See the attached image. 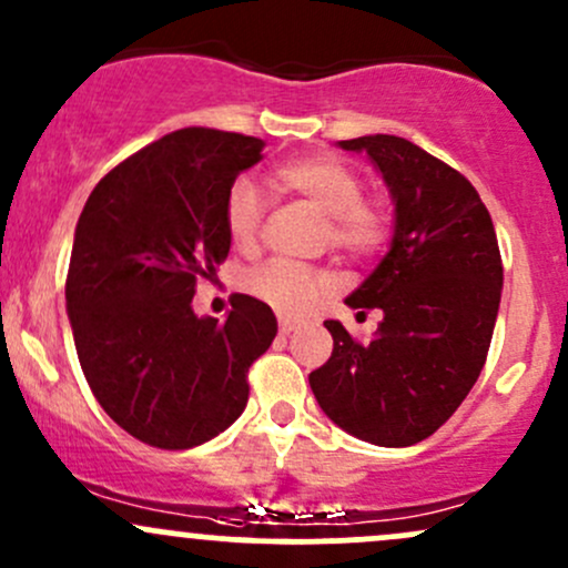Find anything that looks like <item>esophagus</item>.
<instances>
[{
  "instance_id": "1",
  "label": "esophagus",
  "mask_w": 568,
  "mask_h": 568,
  "mask_svg": "<svg viewBox=\"0 0 568 568\" xmlns=\"http://www.w3.org/2000/svg\"><path fill=\"white\" fill-rule=\"evenodd\" d=\"M278 331L284 335H290L292 331H297V322L290 320V316H278Z\"/></svg>"
}]
</instances>
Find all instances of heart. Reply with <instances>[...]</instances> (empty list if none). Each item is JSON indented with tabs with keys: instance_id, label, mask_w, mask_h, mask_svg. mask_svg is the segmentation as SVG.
Masks as SVG:
<instances>
[{
	"instance_id": "1",
	"label": "heart",
	"mask_w": 568,
	"mask_h": 568,
	"mask_svg": "<svg viewBox=\"0 0 568 568\" xmlns=\"http://www.w3.org/2000/svg\"><path fill=\"white\" fill-rule=\"evenodd\" d=\"M278 189L301 194L325 213V243L349 260H368L382 252L389 219L376 197H365L357 170L341 156L320 154L278 164L273 173ZM262 227V197L248 179H237L224 197V230L237 248L257 243ZM331 286V276L297 262L271 260L243 276V290L282 314H303Z\"/></svg>"
}]
</instances>
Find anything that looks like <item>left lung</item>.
<instances>
[{
  "mask_svg": "<svg viewBox=\"0 0 568 568\" xmlns=\"http://www.w3.org/2000/svg\"><path fill=\"white\" fill-rule=\"evenodd\" d=\"M365 151L395 200L387 257L346 297L379 308L368 344L327 320L333 355L311 371L322 412L379 447H412L457 412L490 349L504 265L493 219L477 189L447 162L395 135L341 140Z\"/></svg>",
  "mask_w": 568,
  "mask_h": 568,
  "instance_id": "obj_1",
  "label": "left lung"
}]
</instances>
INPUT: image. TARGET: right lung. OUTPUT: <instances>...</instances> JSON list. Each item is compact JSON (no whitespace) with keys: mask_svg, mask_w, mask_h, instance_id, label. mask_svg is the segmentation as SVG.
<instances>
[{"mask_svg":"<svg viewBox=\"0 0 568 568\" xmlns=\"http://www.w3.org/2000/svg\"><path fill=\"white\" fill-rule=\"evenodd\" d=\"M265 140L186 126L119 162L83 205L67 271L78 359L108 417L138 442L189 449L248 400V368L276 316L233 295L224 322L194 316L197 278L227 257L224 197Z\"/></svg>","mask_w":568,"mask_h":568,"instance_id":"add662e5","label":"right lung"}]
</instances>
